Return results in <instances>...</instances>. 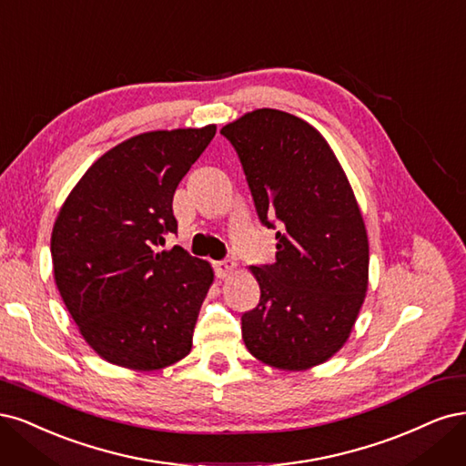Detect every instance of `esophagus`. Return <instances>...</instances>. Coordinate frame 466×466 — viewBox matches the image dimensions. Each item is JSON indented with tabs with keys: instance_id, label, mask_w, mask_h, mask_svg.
I'll list each match as a JSON object with an SVG mask.
<instances>
[{
	"instance_id": "1",
	"label": "esophagus",
	"mask_w": 466,
	"mask_h": 466,
	"mask_svg": "<svg viewBox=\"0 0 466 466\" xmlns=\"http://www.w3.org/2000/svg\"><path fill=\"white\" fill-rule=\"evenodd\" d=\"M236 268V261L234 259H222L215 263V273L218 279H227Z\"/></svg>"
}]
</instances>
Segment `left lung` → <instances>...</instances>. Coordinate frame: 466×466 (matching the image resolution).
Returning <instances> with one entry per match:
<instances>
[{
	"label": "left lung",
	"instance_id": "obj_1",
	"mask_svg": "<svg viewBox=\"0 0 466 466\" xmlns=\"http://www.w3.org/2000/svg\"><path fill=\"white\" fill-rule=\"evenodd\" d=\"M259 220L277 222V258L249 267L259 304L242 315L259 362L309 370L349 340L368 290L366 224L347 174L323 135L289 112L261 108L224 126Z\"/></svg>",
	"mask_w": 466,
	"mask_h": 466
}]
</instances>
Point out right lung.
<instances>
[{
  "instance_id": "obj_1",
  "label": "right lung",
  "mask_w": 466,
  "mask_h": 466,
  "mask_svg": "<svg viewBox=\"0 0 466 466\" xmlns=\"http://www.w3.org/2000/svg\"><path fill=\"white\" fill-rule=\"evenodd\" d=\"M217 126L147 131L104 153L52 230L54 280L79 333L110 364L153 371L191 350L213 267L179 246L172 199Z\"/></svg>"
}]
</instances>
